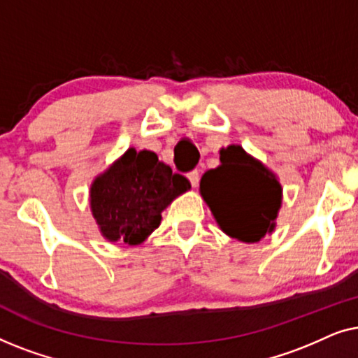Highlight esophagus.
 I'll use <instances>...</instances> for the list:
<instances>
[{"label":"esophagus","instance_id":"34e87169","mask_svg":"<svg viewBox=\"0 0 358 358\" xmlns=\"http://www.w3.org/2000/svg\"><path fill=\"white\" fill-rule=\"evenodd\" d=\"M187 179L190 180V184H192V187H197V184L200 180V173L197 169L190 171V173H187Z\"/></svg>","mask_w":358,"mask_h":358}]
</instances>
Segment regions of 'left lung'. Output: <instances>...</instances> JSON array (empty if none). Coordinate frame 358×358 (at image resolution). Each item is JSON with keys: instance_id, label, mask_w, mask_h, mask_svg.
<instances>
[{"instance_id": "left-lung-1", "label": "left lung", "mask_w": 358, "mask_h": 358, "mask_svg": "<svg viewBox=\"0 0 358 358\" xmlns=\"http://www.w3.org/2000/svg\"><path fill=\"white\" fill-rule=\"evenodd\" d=\"M220 161L218 168L200 179L202 197L224 233L256 243L273 229L282 202L280 184L238 145L220 151Z\"/></svg>"}]
</instances>
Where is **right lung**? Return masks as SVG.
<instances>
[{
	"label": "right lung",
	"instance_id": "right-lung-1",
	"mask_svg": "<svg viewBox=\"0 0 358 358\" xmlns=\"http://www.w3.org/2000/svg\"><path fill=\"white\" fill-rule=\"evenodd\" d=\"M190 189L153 151L130 148L91 185V210L109 241L140 244L159 227L161 212Z\"/></svg>",
	"mask_w": 358,
	"mask_h": 358
}]
</instances>
